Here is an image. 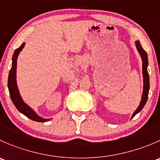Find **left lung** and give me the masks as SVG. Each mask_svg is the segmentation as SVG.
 <instances>
[{"label":"left lung","mask_w":160,"mask_h":160,"mask_svg":"<svg viewBox=\"0 0 160 160\" xmlns=\"http://www.w3.org/2000/svg\"><path fill=\"white\" fill-rule=\"evenodd\" d=\"M135 45L137 48L138 52L140 54V56L142 60V74H143V93L142 95V100H141L140 104H139L138 107L137 109L134 111L133 113L131 119L134 117L135 115L138 113L142 111V108H144L145 105L146 104L147 100H148V91H149V76H148V55H147L146 52L142 48L141 43L139 41H135Z\"/></svg>","instance_id":"1"}]
</instances>
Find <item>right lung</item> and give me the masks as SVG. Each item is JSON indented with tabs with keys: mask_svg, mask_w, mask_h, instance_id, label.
I'll list each match as a JSON object with an SVG mask.
<instances>
[{
	"mask_svg": "<svg viewBox=\"0 0 160 160\" xmlns=\"http://www.w3.org/2000/svg\"><path fill=\"white\" fill-rule=\"evenodd\" d=\"M25 43H22L21 46L18 48L14 52L13 56H12V69H10L8 75V88L9 94H10L11 99H12V102L16 107L17 109L22 113L23 115L28 117L29 119L34 120L37 122H41V123H44L51 120V119H45L41 116H38L34 112L32 108H31L26 102L22 98L20 93L18 91V86H17L16 82V68H17V58H18V55H19L20 52L23 49L25 46Z\"/></svg>",
	"mask_w": 160,
	"mask_h": 160,
	"instance_id": "right-lung-1",
	"label": "right lung"
}]
</instances>
